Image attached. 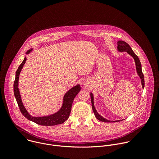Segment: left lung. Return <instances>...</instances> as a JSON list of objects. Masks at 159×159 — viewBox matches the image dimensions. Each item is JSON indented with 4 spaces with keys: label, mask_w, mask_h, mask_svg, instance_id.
<instances>
[{
    "label": "left lung",
    "mask_w": 159,
    "mask_h": 159,
    "mask_svg": "<svg viewBox=\"0 0 159 159\" xmlns=\"http://www.w3.org/2000/svg\"><path fill=\"white\" fill-rule=\"evenodd\" d=\"M118 50L120 52H126L129 55H131L134 60L135 62V65H136V69H137V74L139 75V76L140 77V78L141 79V83H142V88H144V85H145V80H144V76L142 70V65L140 63V61L139 58V57H137V55H136L133 51L132 50L131 48L130 47L129 45L126 43L124 41H118ZM90 99H91V102H92V107H93V112L94 113V115L96 116V118L102 122H105V123H111V122H118V121H122L123 120H118V121H110L104 118H103L102 116H101L99 113L97 112L95 107H94V96L93 94L90 93Z\"/></svg>",
    "instance_id": "left-lung-1"
}]
</instances>
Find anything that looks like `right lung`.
<instances>
[{"label": "right lung", "instance_id": "right-lung-1", "mask_svg": "<svg viewBox=\"0 0 159 159\" xmlns=\"http://www.w3.org/2000/svg\"><path fill=\"white\" fill-rule=\"evenodd\" d=\"M32 48L27 51L26 54L30 53L32 51ZM26 61V57H25L23 61L21 63V64L18 67V69L16 73V78L14 82V94L16 98V101L17 102L18 106L19 109L26 118L28 120L34 122L35 123L43 125V126H54L57 125H60L64 123L66 120H68L70 114V111L72 109V105L73 103V101L77 94L79 93L80 90V86L79 84L73 87L65 93L63 99V104L61 108L57 112L54 114L45 116L42 117H34L31 116L28 112L27 111L26 109L23 105V103L22 102L20 93L18 88V82L19 78V74L21 72V70L23 67Z\"/></svg>", "mask_w": 159, "mask_h": 159}]
</instances>
